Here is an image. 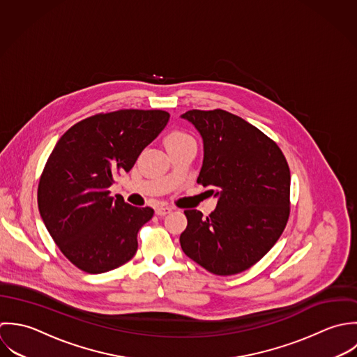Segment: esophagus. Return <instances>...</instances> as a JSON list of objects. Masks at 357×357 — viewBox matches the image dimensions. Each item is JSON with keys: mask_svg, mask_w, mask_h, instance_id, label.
Here are the masks:
<instances>
[{"mask_svg": "<svg viewBox=\"0 0 357 357\" xmlns=\"http://www.w3.org/2000/svg\"><path fill=\"white\" fill-rule=\"evenodd\" d=\"M174 208L172 207H157L155 208V214L158 215V216H164V215L169 214L171 211H172Z\"/></svg>", "mask_w": 357, "mask_h": 357, "instance_id": "obj_1", "label": "esophagus"}]
</instances>
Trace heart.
<instances>
[{"instance_id":"1","label":"heart","mask_w":357,"mask_h":357,"mask_svg":"<svg viewBox=\"0 0 357 357\" xmlns=\"http://www.w3.org/2000/svg\"><path fill=\"white\" fill-rule=\"evenodd\" d=\"M188 138H190V137H189L188 134L182 132V131H172V132H169V134L165 137L164 142H165V146H168V144L182 142V141H185V139H188Z\"/></svg>"}]
</instances>
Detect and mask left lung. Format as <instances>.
<instances>
[{
	"label": "left lung",
	"mask_w": 357,
	"mask_h": 357,
	"mask_svg": "<svg viewBox=\"0 0 357 357\" xmlns=\"http://www.w3.org/2000/svg\"><path fill=\"white\" fill-rule=\"evenodd\" d=\"M204 144L197 183L218 197L207 218L186 210L183 252L218 276L241 273L276 244L289 216V168L280 147L229 112L189 110Z\"/></svg>",
	"instance_id": "left-lung-1"
}]
</instances>
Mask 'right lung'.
Returning a JSON list of instances; mask_svg holds the SVG:
<instances>
[{"mask_svg":"<svg viewBox=\"0 0 357 357\" xmlns=\"http://www.w3.org/2000/svg\"><path fill=\"white\" fill-rule=\"evenodd\" d=\"M168 120L164 110L100 113L74 124L55 144L40 178L38 210L59 250L78 269L105 273L135 255L138 231L154 211L112 197L109 188L134 167Z\"/></svg>","mask_w":357,"mask_h":357,"instance_id":"obj_1","label":"right lung"}]
</instances>
